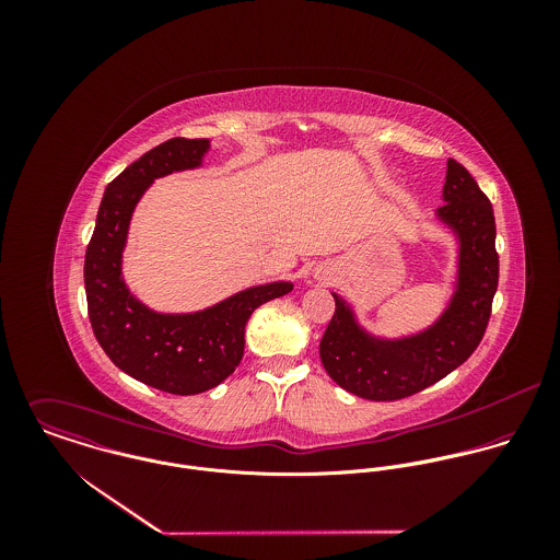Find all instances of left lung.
<instances>
[{"instance_id": "left-lung-1", "label": "left lung", "mask_w": 560, "mask_h": 560, "mask_svg": "<svg viewBox=\"0 0 560 560\" xmlns=\"http://www.w3.org/2000/svg\"><path fill=\"white\" fill-rule=\"evenodd\" d=\"M444 200L438 215L462 241L459 291L431 329L397 342L369 338L334 295L336 311L320 338V362L351 395L369 400L411 397L462 366L482 340L498 289L493 209L475 176L455 160L446 167Z\"/></svg>"}]
</instances>
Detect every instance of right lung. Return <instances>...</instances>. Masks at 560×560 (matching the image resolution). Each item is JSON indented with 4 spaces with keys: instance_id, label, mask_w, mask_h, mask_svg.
I'll return each mask as SVG.
<instances>
[{
    "instance_id": "right-lung-1",
    "label": "right lung",
    "mask_w": 560,
    "mask_h": 560,
    "mask_svg": "<svg viewBox=\"0 0 560 560\" xmlns=\"http://www.w3.org/2000/svg\"><path fill=\"white\" fill-rule=\"evenodd\" d=\"M207 147L209 140L172 138L125 167L105 189L83 262L88 317L107 358L133 380L180 397L222 384L240 366L252 313L293 289L273 282L209 311L170 317L144 308L125 287L120 254L136 202L153 178L196 167Z\"/></svg>"
}]
</instances>
